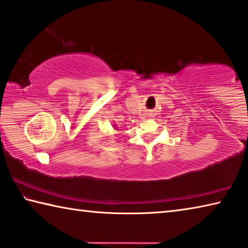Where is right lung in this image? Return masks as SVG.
<instances>
[{
  "label": "right lung",
  "mask_w": 248,
  "mask_h": 248,
  "mask_svg": "<svg viewBox=\"0 0 248 248\" xmlns=\"http://www.w3.org/2000/svg\"><path fill=\"white\" fill-rule=\"evenodd\" d=\"M112 127H114V129H117V127H116V124H112Z\"/></svg>",
  "instance_id": "1"
}]
</instances>
